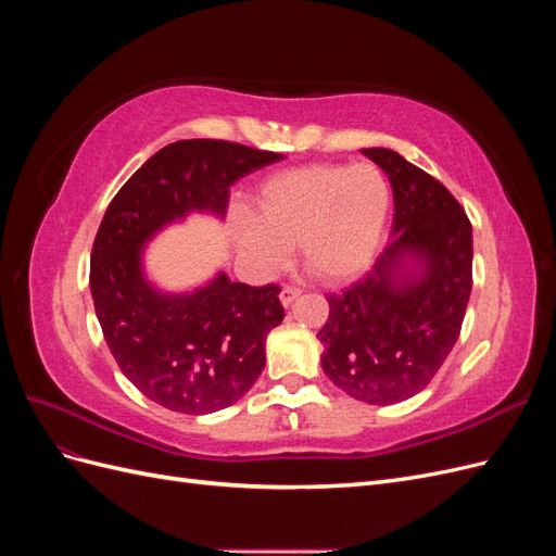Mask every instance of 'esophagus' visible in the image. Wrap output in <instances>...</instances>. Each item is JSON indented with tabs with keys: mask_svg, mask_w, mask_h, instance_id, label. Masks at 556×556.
I'll return each instance as SVG.
<instances>
[{
	"mask_svg": "<svg viewBox=\"0 0 556 556\" xmlns=\"http://www.w3.org/2000/svg\"><path fill=\"white\" fill-rule=\"evenodd\" d=\"M299 294H301V290H299V288H294V285H285V288L280 290V301H282V306H290L292 301H294Z\"/></svg>",
	"mask_w": 556,
	"mask_h": 556,
	"instance_id": "esophagus-1",
	"label": "esophagus"
}]
</instances>
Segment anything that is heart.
Instances as JSON below:
<instances>
[{
  "label": "heart",
  "instance_id": "heart-1",
  "mask_svg": "<svg viewBox=\"0 0 556 556\" xmlns=\"http://www.w3.org/2000/svg\"><path fill=\"white\" fill-rule=\"evenodd\" d=\"M390 182L378 166L308 164L268 180L257 197V224L237 229L243 255L260 271H276L288 248L323 282L355 278L374 260L390 211Z\"/></svg>",
  "mask_w": 556,
  "mask_h": 556
}]
</instances>
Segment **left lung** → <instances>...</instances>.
I'll return each mask as SVG.
<instances>
[{
	"instance_id": "1",
	"label": "left lung",
	"mask_w": 556,
	"mask_h": 556,
	"mask_svg": "<svg viewBox=\"0 0 556 556\" xmlns=\"http://www.w3.org/2000/svg\"><path fill=\"white\" fill-rule=\"evenodd\" d=\"M394 192V239L364 278L327 294L317 331L323 371L357 401L399 403L422 392L459 339L473 288L470 220L445 185L394 150L364 148ZM426 260L419 281L396 283L400 260Z\"/></svg>"
}]
</instances>
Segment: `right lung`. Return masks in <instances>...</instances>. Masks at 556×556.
Returning a JSON list of instances; mask_svg holds the SVG:
<instances>
[{
  "mask_svg": "<svg viewBox=\"0 0 556 556\" xmlns=\"http://www.w3.org/2000/svg\"><path fill=\"white\" fill-rule=\"evenodd\" d=\"M282 155L223 139L164 146L109 204L92 243L90 290L111 355L160 406L206 415L237 403L264 368L266 333L285 317L280 285L225 274L194 294H157L141 245L188 211L225 213L231 182Z\"/></svg>",
  "mask_w": 556,
  "mask_h": 556,
  "instance_id": "obj_1",
  "label": "right lung"
}]
</instances>
